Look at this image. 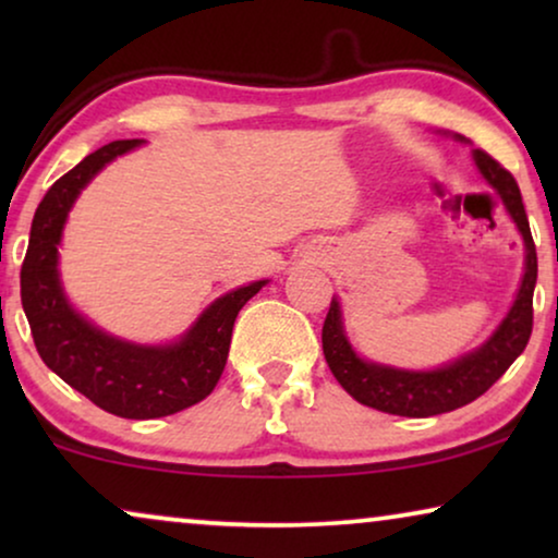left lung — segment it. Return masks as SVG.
I'll use <instances>...</instances> for the list:
<instances>
[{
    "mask_svg": "<svg viewBox=\"0 0 558 558\" xmlns=\"http://www.w3.org/2000/svg\"><path fill=\"white\" fill-rule=\"evenodd\" d=\"M452 136L457 142L470 144L468 136ZM472 159H475L477 170L487 185L498 193L510 220H513L523 239L525 262L515 300L483 345L439 365V368L409 371L368 361V357L357 353L345 335L340 300L332 296L330 312H327L323 325V353L332 376L338 378V384L355 401H361L363 407L411 418L447 414V411L460 409L464 403L475 401L477 396H483L510 368V363L523 353L525 345H529L533 330V289H536L538 262L536 246H533L531 239L529 218H525V208L521 201V190H518L513 174L502 170L487 151L472 149Z\"/></svg>",
    "mask_w": 558,
    "mask_h": 558,
    "instance_id": "8db88e82",
    "label": "left lung"
}]
</instances>
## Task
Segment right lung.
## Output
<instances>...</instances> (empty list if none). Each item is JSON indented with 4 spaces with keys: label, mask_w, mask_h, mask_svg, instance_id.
Instances as JSON below:
<instances>
[{
    "label": "right lung",
    "mask_w": 558,
    "mask_h": 558,
    "mask_svg": "<svg viewBox=\"0 0 558 558\" xmlns=\"http://www.w3.org/2000/svg\"><path fill=\"white\" fill-rule=\"evenodd\" d=\"M121 140L96 149L65 172L37 205L22 264V307L45 365L98 409L124 418H159L203 401L226 368L233 323L269 279L235 287L162 345H144L101 330L68 300L60 279V241L83 187L113 159L142 147Z\"/></svg>",
    "instance_id": "right-lung-1"
}]
</instances>
